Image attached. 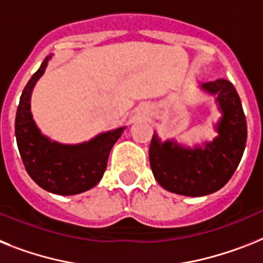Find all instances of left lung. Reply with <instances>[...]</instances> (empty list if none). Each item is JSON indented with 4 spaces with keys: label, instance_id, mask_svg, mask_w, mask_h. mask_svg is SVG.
Returning <instances> with one entry per match:
<instances>
[{
    "label": "left lung",
    "instance_id": "obj_1",
    "mask_svg": "<svg viewBox=\"0 0 263 263\" xmlns=\"http://www.w3.org/2000/svg\"><path fill=\"white\" fill-rule=\"evenodd\" d=\"M216 95L222 118L216 125L219 136L204 147H184L176 141L161 142L157 134L149 146V161L157 183L169 192L184 196H205L227 184L247 140V123L240 98L231 82L218 79L201 84Z\"/></svg>",
    "mask_w": 263,
    "mask_h": 263
}]
</instances>
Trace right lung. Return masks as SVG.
<instances>
[{
	"label": "right lung",
	"instance_id": "obj_1",
	"mask_svg": "<svg viewBox=\"0 0 263 263\" xmlns=\"http://www.w3.org/2000/svg\"><path fill=\"white\" fill-rule=\"evenodd\" d=\"M49 58H45L24 88L14 132L24 166L34 183L52 194L68 196L91 190L101 181L110 151L125 127L106 132L78 145L59 144L43 136L32 118L30 94L44 73Z\"/></svg>",
	"mask_w": 263,
	"mask_h": 263
}]
</instances>
